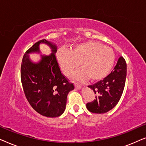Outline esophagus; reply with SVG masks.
I'll list each match as a JSON object with an SVG mask.
<instances>
[{
    "label": "esophagus",
    "mask_w": 146,
    "mask_h": 146,
    "mask_svg": "<svg viewBox=\"0 0 146 146\" xmlns=\"http://www.w3.org/2000/svg\"><path fill=\"white\" fill-rule=\"evenodd\" d=\"M75 88L77 89H80L81 85L78 83H75Z\"/></svg>",
    "instance_id": "1"
}]
</instances>
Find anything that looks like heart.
I'll return each mask as SVG.
<instances>
[{
    "label": "heart",
    "mask_w": 146,
    "mask_h": 146,
    "mask_svg": "<svg viewBox=\"0 0 146 146\" xmlns=\"http://www.w3.org/2000/svg\"><path fill=\"white\" fill-rule=\"evenodd\" d=\"M57 60L64 74L69 76L80 64L82 70L75 74L80 80L88 78L92 82L106 78L112 69L115 61L113 50L98 42L88 41L75 45L70 51L60 50Z\"/></svg>",
    "instance_id": "obj_1"
}]
</instances>
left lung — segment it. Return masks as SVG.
<instances>
[{"instance_id": "left-lung-1", "label": "left lung", "mask_w": 146, "mask_h": 146, "mask_svg": "<svg viewBox=\"0 0 146 146\" xmlns=\"http://www.w3.org/2000/svg\"><path fill=\"white\" fill-rule=\"evenodd\" d=\"M126 73V62L120 56L114 68L106 78L88 86L96 96L94 101L86 104L87 109L92 113H104L115 107L124 89Z\"/></svg>"}]
</instances>
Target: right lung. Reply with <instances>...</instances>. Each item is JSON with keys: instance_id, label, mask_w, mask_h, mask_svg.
<instances>
[{"instance_id": "right-lung-1", "label": "right lung", "mask_w": 146, "mask_h": 146, "mask_svg": "<svg viewBox=\"0 0 146 146\" xmlns=\"http://www.w3.org/2000/svg\"><path fill=\"white\" fill-rule=\"evenodd\" d=\"M40 43L48 44L53 53L49 56H43L38 63H32L27 54L39 52L38 46ZM56 52L54 44L45 39L40 40L26 52L21 63V82L28 102L36 111L49 117L62 114L68 94L74 89L73 84L62 74Z\"/></svg>"}]
</instances>
